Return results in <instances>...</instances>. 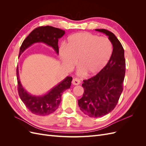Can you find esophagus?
Instances as JSON below:
<instances>
[{
    "label": "esophagus",
    "instance_id": "obj_1",
    "mask_svg": "<svg viewBox=\"0 0 146 146\" xmlns=\"http://www.w3.org/2000/svg\"><path fill=\"white\" fill-rule=\"evenodd\" d=\"M72 83L74 85H78L80 83V81L79 80L78 78H73V80L72 81Z\"/></svg>",
    "mask_w": 146,
    "mask_h": 146
}]
</instances>
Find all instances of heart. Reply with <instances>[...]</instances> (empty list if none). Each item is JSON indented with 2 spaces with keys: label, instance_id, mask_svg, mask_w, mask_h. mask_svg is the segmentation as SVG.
Listing matches in <instances>:
<instances>
[{
  "label": "heart",
  "instance_id": "heart-1",
  "mask_svg": "<svg viewBox=\"0 0 146 146\" xmlns=\"http://www.w3.org/2000/svg\"><path fill=\"white\" fill-rule=\"evenodd\" d=\"M113 46L107 37H99L87 32L73 34L68 38L66 47L60 49V56L64 65L72 68L77 64L81 68L78 75L86 73L94 76L99 73L111 58Z\"/></svg>",
  "mask_w": 146,
  "mask_h": 146
}]
</instances>
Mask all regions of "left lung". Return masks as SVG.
Instances as JSON below:
<instances>
[{"label":"left lung","instance_id":"obj_1","mask_svg":"<svg viewBox=\"0 0 146 146\" xmlns=\"http://www.w3.org/2000/svg\"><path fill=\"white\" fill-rule=\"evenodd\" d=\"M108 36L113 45V52L107 66L93 77L83 80L84 92L78 100L82 111L91 117H100L115 108L123 91L125 73L124 50L112 32L105 29H96Z\"/></svg>","mask_w":146,"mask_h":146}]
</instances>
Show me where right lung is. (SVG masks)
Segmentation results:
<instances>
[{
  "mask_svg": "<svg viewBox=\"0 0 146 146\" xmlns=\"http://www.w3.org/2000/svg\"><path fill=\"white\" fill-rule=\"evenodd\" d=\"M64 34V30L48 25L35 29L29 35L22 44L19 57L33 44L40 42L44 43L51 47L58 55L59 52L58 39ZM16 75L18 84L17 89L21 100L31 112L39 116L48 115L54 113L58 108L61 102V95L65 90L70 88L72 80L71 77H66L64 80L53 87L46 94L35 96L30 94L22 85L19 78L18 66L16 69Z\"/></svg>",
  "mask_w": 146,
  "mask_h": 146,
  "instance_id": "add662e5",
  "label": "right lung"
}]
</instances>
